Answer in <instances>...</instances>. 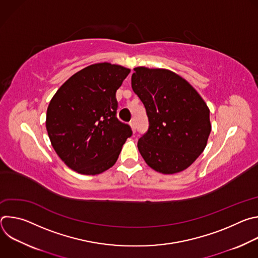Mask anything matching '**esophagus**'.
Wrapping results in <instances>:
<instances>
[{
	"label": "esophagus",
	"instance_id": "esophagus-1",
	"mask_svg": "<svg viewBox=\"0 0 258 258\" xmlns=\"http://www.w3.org/2000/svg\"><path fill=\"white\" fill-rule=\"evenodd\" d=\"M130 125H131L133 132L135 133V132H136V122H135V120H132V121L130 122Z\"/></svg>",
	"mask_w": 258,
	"mask_h": 258
}]
</instances>
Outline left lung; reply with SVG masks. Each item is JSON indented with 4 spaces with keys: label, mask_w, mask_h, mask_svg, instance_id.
I'll use <instances>...</instances> for the list:
<instances>
[{
    "label": "left lung",
    "mask_w": 258,
    "mask_h": 258,
    "mask_svg": "<svg viewBox=\"0 0 258 258\" xmlns=\"http://www.w3.org/2000/svg\"><path fill=\"white\" fill-rule=\"evenodd\" d=\"M132 88L143 102L149 128L138 149L151 168L172 174L188 168L205 149L211 124L198 92L176 73L136 67Z\"/></svg>",
    "instance_id": "left-lung-1"
}]
</instances>
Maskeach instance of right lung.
Masks as SVG:
<instances>
[{"label":"right lung","mask_w":258,"mask_h":258,"mask_svg":"<svg viewBox=\"0 0 258 258\" xmlns=\"http://www.w3.org/2000/svg\"><path fill=\"white\" fill-rule=\"evenodd\" d=\"M130 72L116 64H93L69 78L52 98L47 132L54 150L72 170L94 175L116 162L133 134L116 117V91Z\"/></svg>","instance_id":"1"}]
</instances>
